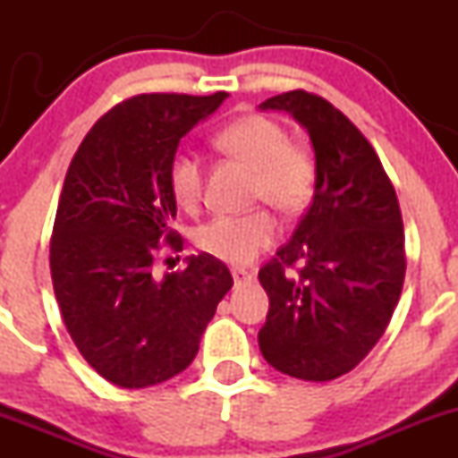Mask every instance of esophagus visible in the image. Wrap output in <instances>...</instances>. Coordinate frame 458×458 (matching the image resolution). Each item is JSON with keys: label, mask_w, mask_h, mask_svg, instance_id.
<instances>
[{"label": "esophagus", "mask_w": 458, "mask_h": 458, "mask_svg": "<svg viewBox=\"0 0 458 458\" xmlns=\"http://www.w3.org/2000/svg\"><path fill=\"white\" fill-rule=\"evenodd\" d=\"M233 279H234V285L250 284V281H255V272H248V270H243V267H234Z\"/></svg>", "instance_id": "esophagus-1"}]
</instances>
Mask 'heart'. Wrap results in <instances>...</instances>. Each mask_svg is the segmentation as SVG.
<instances>
[{"label": "heart", "mask_w": 458, "mask_h": 458, "mask_svg": "<svg viewBox=\"0 0 458 458\" xmlns=\"http://www.w3.org/2000/svg\"><path fill=\"white\" fill-rule=\"evenodd\" d=\"M215 143L225 155L237 157L255 170L257 199H266L281 212H297L310 201L315 188V161L306 148L288 141V132L266 114H243L216 132ZM170 192L183 210L201 201L203 165L199 157L182 150L168 170ZM279 225L267 210L246 215H216L195 234L201 252L221 261L250 263L276 242Z\"/></svg>", "instance_id": "obj_1"}]
</instances>
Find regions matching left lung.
Instances as JSON below:
<instances>
[{
    "label": "left lung",
    "instance_id": "left-lung-1",
    "mask_svg": "<svg viewBox=\"0 0 458 458\" xmlns=\"http://www.w3.org/2000/svg\"><path fill=\"white\" fill-rule=\"evenodd\" d=\"M284 110L315 150V195L285 246L259 272L270 299L259 348L275 370L332 381L368 357L405 276L403 219L370 141L323 97L290 90L259 104ZM299 260L297 280L284 266Z\"/></svg>",
    "mask_w": 458,
    "mask_h": 458
}]
</instances>
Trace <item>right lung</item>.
<instances>
[{"instance_id": "add662e5", "label": "right lung", "mask_w": 458, "mask_h": 458, "mask_svg": "<svg viewBox=\"0 0 458 458\" xmlns=\"http://www.w3.org/2000/svg\"><path fill=\"white\" fill-rule=\"evenodd\" d=\"M228 92H152L122 101L81 141L64 179L50 239V275L64 323L81 357L119 387H148L186 370L233 275L219 259L188 257L159 279L177 201L168 170L182 137Z\"/></svg>"}]
</instances>
